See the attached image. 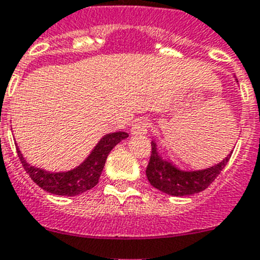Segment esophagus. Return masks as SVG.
<instances>
[{"instance_id": "obj_1", "label": "esophagus", "mask_w": 260, "mask_h": 260, "mask_svg": "<svg viewBox=\"0 0 260 260\" xmlns=\"http://www.w3.org/2000/svg\"><path fill=\"white\" fill-rule=\"evenodd\" d=\"M147 131H148V122L145 119L137 120L131 128V133L133 136H145L147 135Z\"/></svg>"}]
</instances>
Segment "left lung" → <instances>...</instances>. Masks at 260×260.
Listing matches in <instances>:
<instances>
[{
    "label": "left lung",
    "instance_id": "obj_1",
    "mask_svg": "<svg viewBox=\"0 0 260 260\" xmlns=\"http://www.w3.org/2000/svg\"><path fill=\"white\" fill-rule=\"evenodd\" d=\"M235 81H238L234 75ZM152 153L146 175L149 183L157 190L171 196H191L205 190L224 170L233 151L222 161L203 170H182L170 159L164 158L157 149V143L151 142Z\"/></svg>",
    "mask_w": 260,
    "mask_h": 260
}]
</instances>
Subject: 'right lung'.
Listing matches in <instances>:
<instances>
[{"label": "right lung", "instance_id": "1", "mask_svg": "<svg viewBox=\"0 0 260 260\" xmlns=\"http://www.w3.org/2000/svg\"><path fill=\"white\" fill-rule=\"evenodd\" d=\"M127 137L128 133L120 131L103 136L80 165L68 171L59 172H51L45 169L32 166L26 162L25 157L18 149V146L16 149L23 169L36 185L54 195L77 196L90 190L98 183L108 154L120 141L125 140Z\"/></svg>", "mask_w": 260, "mask_h": 260}]
</instances>
